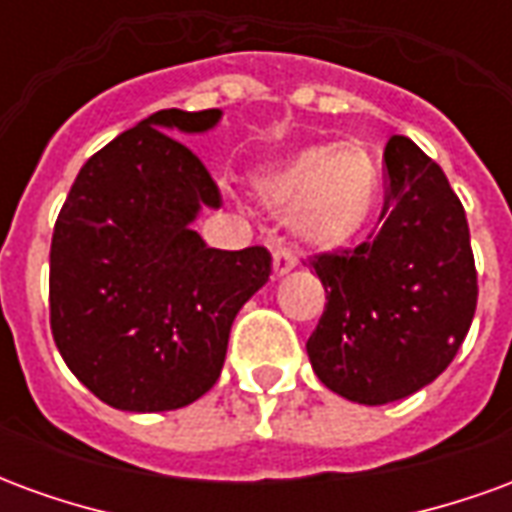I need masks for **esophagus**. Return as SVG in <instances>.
<instances>
[{
	"label": "esophagus",
	"instance_id": "1",
	"mask_svg": "<svg viewBox=\"0 0 512 512\" xmlns=\"http://www.w3.org/2000/svg\"><path fill=\"white\" fill-rule=\"evenodd\" d=\"M293 266H296V257L290 255V249H285V246H277V249H274V274H277V277H282V274H288Z\"/></svg>",
	"mask_w": 512,
	"mask_h": 512
}]
</instances>
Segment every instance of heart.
Segmentation results:
<instances>
[{
    "label": "heart",
    "mask_w": 512,
    "mask_h": 512,
    "mask_svg": "<svg viewBox=\"0 0 512 512\" xmlns=\"http://www.w3.org/2000/svg\"><path fill=\"white\" fill-rule=\"evenodd\" d=\"M257 194L277 211L288 208V227L299 241L337 249L373 219L381 167L359 142L312 145L268 167L257 178Z\"/></svg>",
    "instance_id": "1"
}]
</instances>
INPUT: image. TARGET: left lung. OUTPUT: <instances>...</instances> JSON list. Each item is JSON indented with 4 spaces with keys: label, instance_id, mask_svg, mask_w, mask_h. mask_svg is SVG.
<instances>
[{
    "label": "left lung",
    "instance_id": "left-lung-1",
    "mask_svg": "<svg viewBox=\"0 0 512 512\" xmlns=\"http://www.w3.org/2000/svg\"><path fill=\"white\" fill-rule=\"evenodd\" d=\"M384 164L376 238L310 260L326 288L307 340L312 370L365 406L414 395L439 378L477 307L469 224L450 180L408 136L386 142Z\"/></svg>",
    "mask_w": 512,
    "mask_h": 512
}]
</instances>
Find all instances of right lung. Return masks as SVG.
I'll return each mask as SVG.
<instances>
[{"label":"right lung","instance_id":"obj_1","mask_svg":"<svg viewBox=\"0 0 512 512\" xmlns=\"http://www.w3.org/2000/svg\"><path fill=\"white\" fill-rule=\"evenodd\" d=\"M219 117L161 109L123 131L84 164L57 216L51 334L106 406L172 411L205 395L235 315L268 282L266 246L224 252L191 230L200 208L222 197L172 134H202Z\"/></svg>","mask_w":512,"mask_h":512}]
</instances>
